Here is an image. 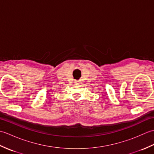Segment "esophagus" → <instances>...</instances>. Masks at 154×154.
<instances>
[{
    "instance_id": "1",
    "label": "esophagus",
    "mask_w": 154,
    "mask_h": 154,
    "mask_svg": "<svg viewBox=\"0 0 154 154\" xmlns=\"http://www.w3.org/2000/svg\"><path fill=\"white\" fill-rule=\"evenodd\" d=\"M75 83H81V81H78V80H76V81H75Z\"/></svg>"
}]
</instances>
